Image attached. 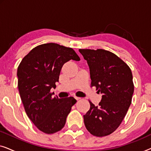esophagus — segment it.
Returning <instances> with one entry per match:
<instances>
[{
  "mask_svg": "<svg viewBox=\"0 0 151 151\" xmlns=\"http://www.w3.org/2000/svg\"><path fill=\"white\" fill-rule=\"evenodd\" d=\"M74 98H75V99L76 100H80V98H79V97H74Z\"/></svg>",
  "mask_w": 151,
  "mask_h": 151,
  "instance_id": "esophagus-1",
  "label": "esophagus"
}]
</instances>
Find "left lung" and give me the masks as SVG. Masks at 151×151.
I'll return each mask as SVG.
<instances>
[{
  "mask_svg": "<svg viewBox=\"0 0 151 151\" xmlns=\"http://www.w3.org/2000/svg\"><path fill=\"white\" fill-rule=\"evenodd\" d=\"M89 67L91 86L102 94L99 106L89 101L84 115V125L97 137L110 135L127 114L134 92L133 75L129 66L113 53L99 49H79Z\"/></svg>",
  "mask_w": 151,
  "mask_h": 151,
  "instance_id": "obj_1",
  "label": "left lung"
}]
</instances>
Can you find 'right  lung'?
Segmentation results:
<instances>
[{"mask_svg": "<svg viewBox=\"0 0 151 151\" xmlns=\"http://www.w3.org/2000/svg\"><path fill=\"white\" fill-rule=\"evenodd\" d=\"M80 58L73 49L56 43L38 45L25 55L17 70L18 88L29 118L43 133L52 134L65 126L76 100L52 98L64 64Z\"/></svg>", "mask_w": 151, "mask_h": 151, "instance_id": "right-lung-1", "label": "right lung"}]
</instances>
